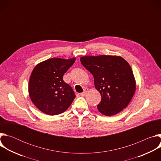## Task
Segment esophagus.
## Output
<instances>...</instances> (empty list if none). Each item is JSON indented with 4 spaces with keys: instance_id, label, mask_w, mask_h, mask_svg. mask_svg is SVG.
<instances>
[{
    "instance_id": "obj_1",
    "label": "esophagus",
    "mask_w": 161,
    "mask_h": 161,
    "mask_svg": "<svg viewBox=\"0 0 161 161\" xmlns=\"http://www.w3.org/2000/svg\"><path fill=\"white\" fill-rule=\"evenodd\" d=\"M88 92V89L86 88H85L84 89V91L82 93L80 94V95H81V96H85L86 95V94Z\"/></svg>"
}]
</instances>
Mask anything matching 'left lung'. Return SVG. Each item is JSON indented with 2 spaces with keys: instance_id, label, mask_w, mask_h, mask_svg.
<instances>
[{
  "instance_id": "8db88e82",
  "label": "left lung",
  "mask_w": 161,
  "mask_h": 161,
  "mask_svg": "<svg viewBox=\"0 0 161 161\" xmlns=\"http://www.w3.org/2000/svg\"><path fill=\"white\" fill-rule=\"evenodd\" d=\"M82 65L93 75L95 88L101 101L100 113L112 116L122 111L130 102L136 91V80L129 63L120 56H83Z\"/></svg>"
}]
</instances>
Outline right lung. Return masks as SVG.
Segmentation results:
<instances>
[{"label": "right lung", "mask_w": 161, "mask_h": 161, "mask_svg": "<svg viewBox=\"0 0 161 161\" xmlns=\"http://www.w3.org/2000/svg\"><path fill=\"white\" fill-rule=\"evenodd\" d=\"M76 58H52L34 68L29 83V94L34 104L42 113L56 115L64 112L75 98L71 86L63 80L65 73Z\"/></svg>", "instance_id": "right-lung-1"}]
</instances>
